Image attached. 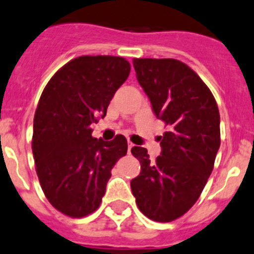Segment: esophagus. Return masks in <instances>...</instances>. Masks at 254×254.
<instances>
[{
	"instance_id": "esophagus-1",
	"label": "esophagus",
	"mask_w": 254,
	"mask_h": 254,
	"mask_svg": "<svg viewBox=\"0 0 254 254\" xmlns=\"http://www.w3.org/2000/svg\"><path fill=\"white\" fill-rule=\"evenodd\" d=\"M132 146H134V144H132L131 141H130V140L127 141V151H129V153H130V150H131Z\"/></svg>"
}]
</instances>
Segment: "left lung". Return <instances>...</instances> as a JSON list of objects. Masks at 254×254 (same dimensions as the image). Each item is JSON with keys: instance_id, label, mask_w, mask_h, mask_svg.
Masks as SVG:
<instances>
[{"instance_id": "8db88e82", "label": "left lung", "mask_w": 254, "mask_h": 254, "mask_svg": "<svg viewBox=\"0 0 254 254\" xmlns=\"http://www.w3.org/2000/svg\"><path fill=\"white\" fill-rule=\"evenodd\" d=\"M132 65L168 130L159 138L162 153L155 162L145 148L131 149L141 172L130 187L144 215L172 222L193 207L212 173L220 145L219 110L207 85L182 61L134 59Z\"/></svg>"}]
</instances>
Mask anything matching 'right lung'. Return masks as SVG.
<instances>
[{"label": "right lung", "instance_id": "add662e5", "mask_svg": "<svg viewBox=\"0 0 254 254\" xmlns=\"http://www.w3.org/2000/svg\"><path fill=\"white\" fill-rule=\"evenodd\" d=\"M130 64L116 56H80L47 82L34 118L32 153L47 200L72 218L98 209L111 169L127 151L124 135L92 138L90 125L106 115Z\"/></svg>", "mask_w": 254, "mask_h": 254}]
</instances>
